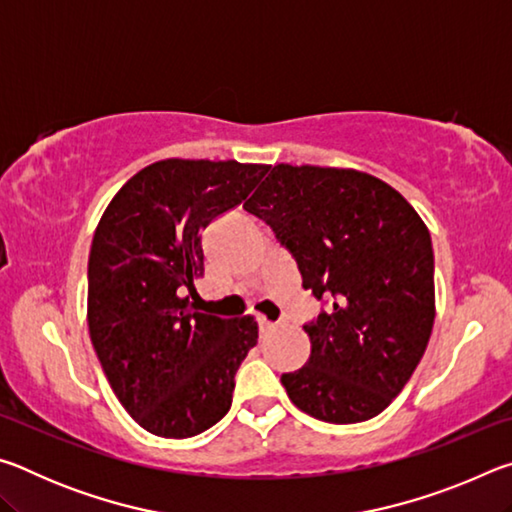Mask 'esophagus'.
Segmentation results:
<instances>
[{"label": "esophagus", "mask_w": 512, "mask_h": 512, "mask_svg": "<svg viewBox=\"0 0 512 512\" xmlns=\"http://www.w3.org/2000/svg\"><path fill=\"white\" fill-rule=\"evenodd\" d=\"M277 327H280V323H271V320L259 318V329H262V334H266V332H273V329H277Z\"/></svg>", "instance_id": "34e87169"}]
</instances>
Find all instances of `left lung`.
<instances>
[{
    "label": "left lung",
    "instance_id": "1",
    "mask_svg": "<svg viewBox=\"0 0 512 512\" xmlns=\"http://www.w3.org/2000/svg\"><path fill=\"white\" fill-rule=\"evenodd\" d=\"M244 210L271 225L302 287L329 302L305 323L307 363L282 375L289 400L332 424L375 418L411 379L431 336L427 225L384 180L309 164H275Z\"/></svg>",
    "mask_w": 512,
    "mask_h": 512
}]
</instances>
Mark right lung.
Segmentation results:
<instances>
[{"mask_svg": "<svg viewBox=\"0 0 512 512\" xmlns=\"http://www.w3.org/2000/svg\"><path fill=\"white\" fill-rule=\"evenodd\" d=\"M271 167L237 160H160L128 180L94 232L90 339L112 391L153 436L192 438L230 411L235 375L257 345L253 316L194 311L201 232Z\"/></svg>", "mask_w": 512, "mask_h": 512, "instance_id": "right-lung-1", "label": "right lung"}]
</instances>
